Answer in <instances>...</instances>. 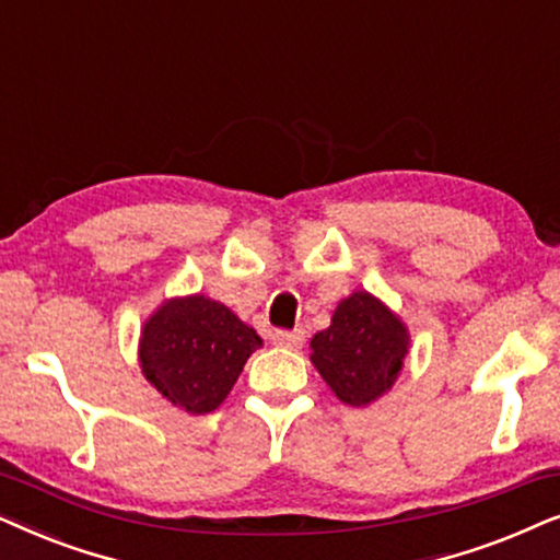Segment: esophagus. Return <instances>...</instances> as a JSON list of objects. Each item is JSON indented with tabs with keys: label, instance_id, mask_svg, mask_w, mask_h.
Instances as JSON below:
<instances>
[{
	"label": "esophagus",
	"instance_id": "obj_1",
	"mask_svg": "<svg viewBox=\"0 0 560 560\" xmlns=\"http://www.w3.org/2000/svg\"><path fill=\"white\" fill-rule=\"evenodd\" d=\"M304 340V330H276L273 342L281 348H300Z\"/></svg>",
	"mask_w": 560,
	"mask_h": 560
}]
</instances>
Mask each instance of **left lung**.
Listing matches in <instances>:
<instances>
[{
	"label": "left lung",
	"mask_w": 560,
	"mask_h": 560,
	"mask_svg": "<svg viewBox=\"0 0 560 560\" xmlns=\"http://www.w3.org/2000/svg\"><path fill=\"white\" fill-rule=\"evenodd\" d=\"M312 363L340 401L363 407L389 389L407 353V330L366 292L350 294L312 338Z\"/></svg>",
	"instance_id": "8db88e82"
}]
</instances>
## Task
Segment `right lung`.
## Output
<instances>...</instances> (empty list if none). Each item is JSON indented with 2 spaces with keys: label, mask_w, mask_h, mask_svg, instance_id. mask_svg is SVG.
<instances>
[{
  "label": "right lung",
  "mask_w": 560,
  "mask_h": 560,
  "mask_svg": "<svg viewBox=\"0 0 560 560\" xmlns=\"http://www.w3.org/2000/svg\"><path fill=\"white\" fill-rule=\"evenodd\" d=\"M260 338L225 304L207 296L171 300L148 319L140 340L143 374L191 415L222 405Z\"/></svg>",
  "instance_id": "1"
}]
</instances>
